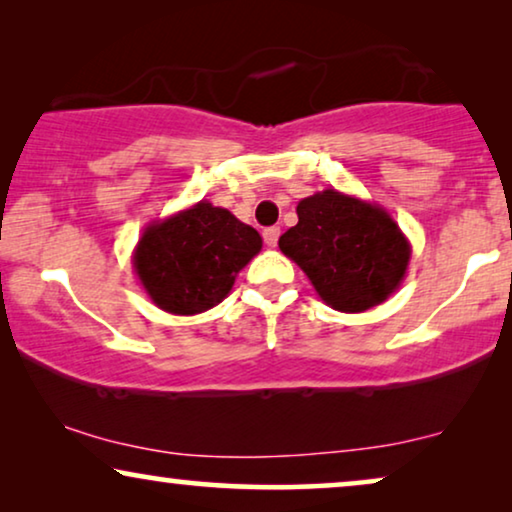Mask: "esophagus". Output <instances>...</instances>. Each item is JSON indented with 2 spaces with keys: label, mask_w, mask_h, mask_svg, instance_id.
I'll use <instances>...</instances> for the list:
<instances>
[{
  "label": "esophagus",
  "mask_w": 512,
  "mask_h": 512,
  "mask_svg": "<svg viewBox=\"0 0 512 512\" xmlns=\"http://www.w3.org/2000/svg\"><path fill=\"white\" fill-rule=\"evenodd\" d=\"M263 240L268 247H277V240H279V228L277 226H270L263 230Z\"/></svg>",
  "instance_id": "esophagus-1"
}]
</instances>
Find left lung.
Returning a JSON list of instances; mask_svg holds the SVG:
<instances>
[{"label":"left lung","instance_id":"1","mask_svg":"<svg viewBox=\"0 0 512 512\" xmlns=\"http://www.w3.org/2000/svg\"><path fill=\"white\" fill-rule=\"evenodd\" d=\"M298 223L279 237L326 305L363 312L387 300L410 263V244L382 207L335 188L300 200Z\"/></svg>","mask_w":512,"mask_h":512}]
</instances>
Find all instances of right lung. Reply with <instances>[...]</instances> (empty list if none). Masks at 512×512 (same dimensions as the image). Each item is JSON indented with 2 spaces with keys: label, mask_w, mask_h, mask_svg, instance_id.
<instances>
[{
  "label": "right lung",
  "mask_w": 512,
  "mask_h": 512,
  "mask_svg": "<svg viewBox=\"0 0 512 512\" xmlns=\"http://www.w3.org/2000/svg\"><path fill=\"white\" fill-rule=\"evenodd\" d=\"M261 244L254 228L202 200L144 230L135 249V270L160 310L198 314L228 296L235 275Z\"/></svg>",
  "instance_id": "add662e5"
}]
</instances>
